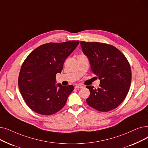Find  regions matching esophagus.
<instances>
[{
	"label": "esophagus",
	"instance_id": "esophagus-1",
	"mask_svg": "<svg viewBox=\"0 0 148 148\" xmlns=\"http://www.w3.org/2000/svg\"><path fill=\"white\" fill-rule=\"evenodd\" d=\"M83 87H84V86H83V85H76L75 86V88H83Z\"/></svg>",
	"mask_w": 148,
	"mask_h": 148
}]
</instances>
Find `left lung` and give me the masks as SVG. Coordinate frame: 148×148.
Masks as SVG:
<instances>
[{
    "mask_svg": "<svg viewBox=\"0 0 148 148\" xmlns=\"http://www.w3.org/2000/svg\"><path fill=\"white\" fill-rule=\"evenodd\" d=\"M80 46L92 72L100 80L97 89L86 86L90 91L86 103L99 111H111L123 102L129 91L132 75L130 63L121 51L111 45L80 42Z\"/></svg>",
    "mask_w": 148,
    "mask_h": 148,
    "instance_id": "1",
    "label": "left lung"
}]
</instances>
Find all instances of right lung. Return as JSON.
I'll return each instance as SVG.
<instances>
[{"label": "right lung", "instance_id": "obj_1", "mask_svg": "<svg viewBox=\"0 0 148 148\" xmlns=\"http://www.w3.org/2000/svg\"><path fill=\"white\" fill-rule=\"evenodd\" d=\"M79 44L77 40L48 43L36 48L23 62L18 85L28 106L42 115H52L65 105L73 85H56V74Z\"/></svg>", "mask_w": 148, "mask_h": 148}]
</instances>
